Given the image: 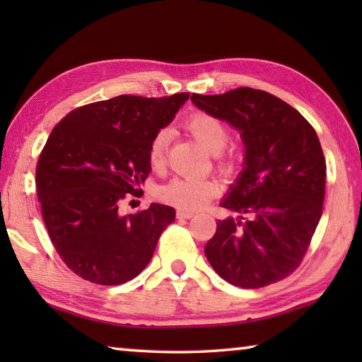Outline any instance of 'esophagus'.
<instances>
[{
	"label": "esophagus",
	"mask_w": 362,
	"mask_h": 362,
	"mask_svg": "<svg viewBox=\"0 0 362 362\" xmlns=\"http://www.w3.org/2000/svg\"><path fill=\"white\" fill-rule=\"evenodd\" d=\"M194 214L192 211H183V209L177 211V218H192Z\"/></svg>",
	"instance_id": "esophagus-1"
}]
</instances>
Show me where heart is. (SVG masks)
I'll return each instance as SVG.
<instances>
[{"label":"heart","mask_w":362,"mask_h":362,"mask_svg":"<svg viewBox=\"0 0 362 362\" xmlns=\"http://www.w3.org/2000/svg\"><path fill=\"white\" fill-rule=\"evenodd\" d=\"M187 129L193 137L204 146L207 151L218 156V168L222 170H231L235 168V156H225L223 148L228 144L230 131L225 122L211 113H193L185 122ZM170 139L168 129H159L153 136L148 148V158L153 168L163 166L166 159V150ZM218 193L217 183L211 179L201 177H175L159 188L158 196L163 203L179 207L183 211H196Z\"/></svg>","instance_id":"obj_1"}]
</instances>
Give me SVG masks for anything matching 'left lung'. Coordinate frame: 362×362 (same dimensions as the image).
Masks as SVG:
<instances>
[{"label": "left lung", "mask_w": 362, "mask_h": 362, "mask_svg": "<svg viewBox=\"0 0 362 362\" xmlns=\"http://www.w3.org/2000/svg\"><path fill=\"white\" fill-rule=\"evenodd\" d=\"M192 102L236 127L246 146L243 173L220 203L240 217L218 220L207 260L243 289L278 283L302 263L322 216L326 159L316 131L265 90L193 94Z\"/></svg>", "instance_id": "obj_1"}]
</instances>
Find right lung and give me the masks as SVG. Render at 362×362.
<instances>
[{
	"label": "right lung",
	"mask_w": 362,
	"mask_h": 362,
	"mask_svg": "<svg viewBox=\"0 0 362 362\" xmlns=\"http://www.w3.org/2000/svg\"><path fill=\"white\" fill-rule=\"evenodd\" d=\"M188 93L118 95L75 108L54 127L36 164V192L49 238L73 273L118 286L148 265L173 207L153 203L122 216L151 170L155 134L174 119Z\"/></svg>",
	"instance_id": "add662e5"
}]
</instances>
